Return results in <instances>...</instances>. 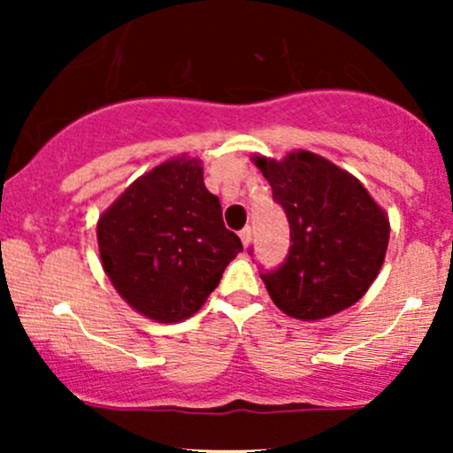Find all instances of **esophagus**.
Returning a JSON list of instances; mask_svg holds the SVG:
<instances>
[{
  "instance_id": "1",
  "label": "esophagus",
  "mask_w": 453,
  "mask_h": 453,
  "mask_svg": "<svg viewBox=\"0 0 453 453\" xmlns=\"http://www.w3.org/2000/svg\"><path fill=\"white\" fill-rule=\"evenodd\" d=\"M238 236H241V241H242L244 247H249V242H251V227H242Z\"/></svg>"
}]
</instances>
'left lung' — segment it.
Here are the masks:
<instances>
[{
	"mask_svg": "<svg viewBox=\"0 0 453 453\" xmlns=\"http://www.w3.org/2000/svg\"><path fill=\"white\" fill-rule=\"evenodd\" d=\"M289 221L288 259L262 273L285 315L317 321L349 309L386 259L389 219L356 176L311 150L253 155Z\"/></svg>",
	"mask_w": 453,
	"mask_h": 453,
	"instance_id": "8db88e82",
	"label": "left lung"
}]
</instances>
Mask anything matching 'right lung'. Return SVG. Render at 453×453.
<instances>
[{
  "instance_id": "right-lung-1",
  "label": "right lung",
  "mask_w": 453,
  "mask_h": 453,
  "mask_svg": "<svg viewBox=\"0 0 453 453\" xmlns=\"http://www.w3.org/2000/svg\"><path fill=\"white\" fill-rule=\"evenodd\" d=\"M97 247L119 296L159 324L196 315L242 251L206 189L202 161L187 155L138 176L102 212Z\"/></svg>"
}]
</instances>
